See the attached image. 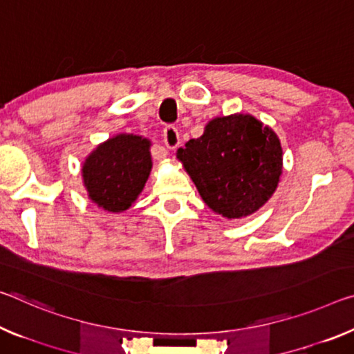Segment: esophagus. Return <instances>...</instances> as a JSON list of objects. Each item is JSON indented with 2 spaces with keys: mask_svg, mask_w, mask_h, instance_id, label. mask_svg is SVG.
Returning <instances> with one entry per match:
<instances>
[{
  "mask_svg": "<svg viewBox=\"0 0 354 354\" xmlns=\"http://www.w3.org/2000/svg\"><path fill=\"white\" fill-rule=\"evenodd\" d=\"M164 143L168 149H176L181 143V138H179V132L176 127L168 126L164 129Z\"/></svg>",
  "mask_w": 354,
  "mask_h": 354,
  "instance_id": "34e87169",
  "label": "esophagus"
}]
</instances>
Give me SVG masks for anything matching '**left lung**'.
<instances>
[{
	"label": "left lung",
	"mask_w": 354,
	"mask_h": 354,
	"mask_svg": "<svg viewBox=\"0 0 354 354\" xmlns=\"http://www.w3.org/2000/svg\"><path fill=\"white\" fill-rule=\"evenodd\" d=\"M277 133L255 116H217L203 136L176 151L200 197L225 218L252 216L272 197L282 176Z\"/></svg>",
	"instance_id": "left-lung-1"
}]
</instances>
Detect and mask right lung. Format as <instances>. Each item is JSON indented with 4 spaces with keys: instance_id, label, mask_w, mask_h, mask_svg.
<instances>
[{
    "instance_id": "1",
    "label": "right lung",
    "mask_w": 354,
    "mask_h": 354,
    "mask_svg": "<svg viewBox=\"0 0 354 354\" xmlns=\"http://www.w3.org/2000/svg\"><path fill=\"white\" fill-rule=\"evenodd\" d=\"M149 149L151 140L133 133H118L99 143L82 164L88 198L109 212L129 209L153 168Z\"/></svg>"
}]
</instances>
